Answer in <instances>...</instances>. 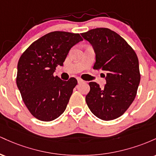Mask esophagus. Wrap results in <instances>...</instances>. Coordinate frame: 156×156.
I'll return each instance as SVG.
<instances>
[{
  "label": "esophagus",
  "instance_id": "34e87169",
  "mask_svg": "<svg viewBox=\"0 0 156 156\" xmlns=\"http://www.w3.org/2000/svg\"><path fill=\"white\" fill-rule=\"evenodd\" d=\"M77 80H78V83H82V82H83V80L80 79V78H77Z\"/></svg>",
  "mask_w": 156,
  "mask_h": 156
}]
</instances>
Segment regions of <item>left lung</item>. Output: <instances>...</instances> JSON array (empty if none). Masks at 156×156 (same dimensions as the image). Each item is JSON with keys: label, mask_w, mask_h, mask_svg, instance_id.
<instances>
[{"label": "left lung", "mask_w": 156, "mask_h": 156, "mask_svg": "<svg viewBox=\"0 0 156 156\" xmlns=\"http://www.w3.org/2000/svg\"><path fill=\"white\" fill-rule=\"evenodd\" d=\"M80 34L95 53L94 69L105 72L106 80L104 87L89 82L87 105L99 119H117L126 112L136 95L140 83L137 55L122 37L108 28H98Z\"/></svg>", "instance_id": "8db88e82"}]
</instances>
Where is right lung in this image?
Here are the masks:
<instances>
[{
	"mask_svg": "<svg viewBox=\"0 0 156 156\" xmlns=\"http://www.w3.org/2000/svg\"><path fill=\"white\" fill-rule=\"evenodd\" d=\"M82 40L78 34L51 32L33 42L20 58L17 86L25 105L39 120H53L67 108L78 82L75 78L63 80L53 73L57 66H63L69 50Z\"/></svg>",
	"mask_w": 156,
	"mask_h": 156,
	"instance_id": "add662e5",
	"label": "right lung"
}]
</instances>
